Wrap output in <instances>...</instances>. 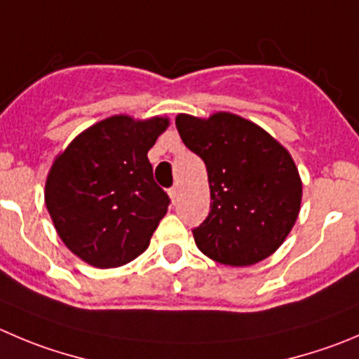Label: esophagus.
<instances>
[{
	"instance_id": "obj_1",
	"label": "esophagus",
	"mask_w": 359,
	"mask_h": 359,
	"mask_svg": "<svg viewBox=\"0 0 359 359\" xmlns=\"http://www.w3.org/2000/svg\"><path fill=\"white\" fill-rule=\"evenodd\" d=\"M169 197H170V201H172V204H176L177 199H180V190H177L176 187H174V189H170L169 190Z\"/></svg>"
}]
</instances>
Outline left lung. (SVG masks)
I'll list each match as a JSON object with an SVG mask.
<instances>
[{"instance_id":"8db88e82","label":"left lung","mask_w":359,"mask_h":359,"mask_svg":"<svg viewBox=\"0 0 359 359\" xmlns=\"http://www.w3.org/2000/svg\"><path fill=\"white\" fill-rule=\"evenodd\" d=\"M176 128L208 170L211 210L192 231L197 248L227 266H252L278 250L302 208V177L291 153L233 112L177 114Z\"/></svg>"}]
</instances>
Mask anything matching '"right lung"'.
<instances>
[{"instance_id": "add662e5", "label": "right lung", "mask_w": 359, "mask_h": 359, "mask_svg": "<svg viewBox=\"0 0 359 359\" xmlns=\"http://www.w3.org/2000/svg\"><path fill=\"white\" fill-rule=\"evenodd\" d=\"M169 118L116 114L81 132L54 158L46 206L68 250L95 268H118L148 248L169 197L148 151Z\"/></svg>"}]
</instances>
